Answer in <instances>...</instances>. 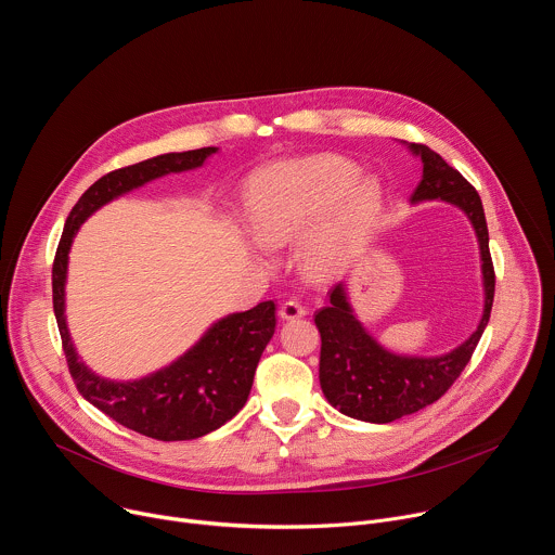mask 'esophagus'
I'll use <instances>...</instances> for the list:
<instances>
[{"label": "esophagus", "instance_id": "esophagus-1", "mask_svg": "<svg viewBox=\"0 0 555 555\" xmlns=\"http://www.w3.org/2000/svg\"><path fill=\"white\" fill-rule=\"evenodd\" d=\"M279 315L283 321H296V319H302V315H307V307L302 302H298L296 298H289V300L281 302Z\"/></svg>", "mask_w": 555, "mask_h": 555}]
</instances>
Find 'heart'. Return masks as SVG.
Wrapping results in <instances>:
<instances>
[{
	"label": "heart",
	"mask_w": 555,
	"mask_h": 555,
	"mask_svg": "<svg viewBox=\"0 0 555 555\" xmlns=\"http://www.w3.org/2000/svg\"><path fill=\"white\" fill-rule=\"evenodd\" d=\"M360 178V167L340 155H311L259 171L248 189L250 223L266 246H283L325 215L302 244L305 270L327 276L343 266L364 221L375 212L382 189L375 178Z\"/></svg>",
	"instance_id": "obj_1"
}]
</instances>
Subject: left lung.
Listing matches in <instances>:
<instances>
[{
    "mask_svg": "<svg viewBox=\"0 0 555 555\" xmlns=\"http://www.w3.org/2000/svg\"><path fill=\"white\" fill-rule=\"evenodd\" d=\"M422 157L424 176L411 202L443 199L459 206L472 221L481 248V270L486 287V307L481 323L463 345L446 356L413 358L395 356L379 347L360 325L347 300L345 285L330 292V305L313 315L321 332V388L327 402L343 415L371 424H388L413 415L437 402L454 384L477 349L488 327L494 302V266L490 255V234L481 197L456 169L426 144H409Z\"/></svg>",
    "mask_w": 555,
    "mask_h": 555,
    "instance_id": "obj_1",
    "label": "left lung"
}]
</instances>
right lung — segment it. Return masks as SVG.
<instances>
[{
  "label": "right lung",
  "instance_id": "1",
  "mask_svg": "<svg viewBox=\"0 0 555 555\" xmlns=\"http://www.w3.org/2000/svg\"><path fill=\"white\" fill-rule=\"evenodd\" d=\"M215 146L165 153L116 169L96 180L69 210L52 266V305L69 375L83 398L114 422L157 441L208 435L248 402L261 353L276 327L274 300L230 313L215 323L180 360L135 382H112L92 373L74 351L65 325L67 253L81 223L103 204L167 173L197 169Z\"/></svg>",
  "mask_w": 555,
  "mask_h": 555
}]
</instances>
